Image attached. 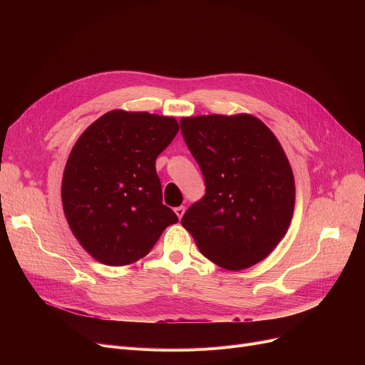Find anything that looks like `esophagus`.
<instances>
[{
	"instance_id": "1",
	"label": "esophagus",
	"mask_w": 365,
	"mask_h": 365,
	"mask_svg": "<svg viewBox=\"0 0 365 365\" xmlns=\"http://www.w3.org/2000/svg\"><path fill=\"white\" fill-rule=\"evenodd\" d=\"M175 213L178 215V217H179V219H182V217H183V215H185V207H183V205L176 207V208H175Z\"/></svg>"
}]
</instances>
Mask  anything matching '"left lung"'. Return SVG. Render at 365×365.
<instances>
[{
	"instance_id": "8db88e82",
	"label": "left lung",
	"mask_w": 365,
	"mask_h": 365,
	"mask_svg": "<svg viewBox=\"0 0 365 365\" xmlns=\"http://www.w3.org/2000/svg\"><path fill=\"white\" fill-rule=\"evenodd\" d=\"M180 128L205 182L183 227L225 269L259 263L284 238L294 212V176L282 146L248 113L182 118Z\"/></svg>"
}]
</instances>
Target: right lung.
I'll return each mask as SVG.
<instances>
[{"label": "right lung", "mask_w": 365, "mask_h": 365, "mask_svg": "<svg viewBox=\"0 0 365 365\" xmlns=\"http://www.w3.org/2000/svg\"><path fill=\"white\" fill-rule=\"evenodd\" d=\"M179 131L173 117L115 109L73 145L62 204L75 238L96 260L124 266L145 257L179 222L163 204L155 160Z\"/></svg>", "instance_id": "add662e5"}]
</instances>
